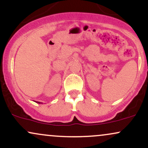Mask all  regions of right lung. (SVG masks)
<instances>
[{
	"label": "right lung",
	"mask_w": 148,
	"mask_h": 148,
	"mask_svg": "<svg viewBox=\"0 0 148 148\" xmlns=\"http://www.w3.org/2000/svg\"><path fill=\"white\" fill-rule=\"evenodd\" d=\"M36 103H42V102H40V101H35Z\"/></svg>",
	"instance_id": "obj_1"
}]
</instances>
